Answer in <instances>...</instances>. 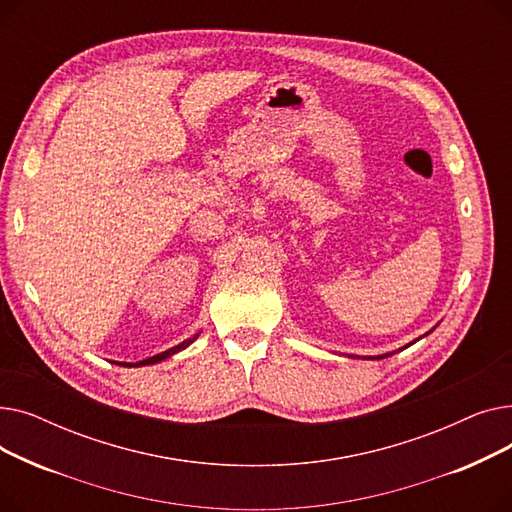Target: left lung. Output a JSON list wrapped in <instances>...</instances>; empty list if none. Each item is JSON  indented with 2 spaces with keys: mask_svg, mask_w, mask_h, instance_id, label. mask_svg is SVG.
I'll return each mask as SVG.
<instances>
[{
  "mask_svg": "<svg viewBox=\"0 0 512 512\" xmlns=\"http://www.w3.org/2000/svg\"><path fill=\"white\" fill-rule=\"evenodd\" d=\"M434 330H436V326H434V328H432V330H429V332H427V334H432V332H434ZM427 334H423V336H427ZM417 340H419V338H417ZM417 340H413V342H409V344H405V346H402V348H400V351H405V348H407V346H411V344H415V342H417ZM392 355H394V353H386V355H378V357H363V359H386V357H392ZM353 359H359V357H353Z\"/></svg>",
  "mask_w": 512,
  "mask_h": 512,
  "instance_id": "left-lung-1",
  "label": "left lung"
}]
</instances>
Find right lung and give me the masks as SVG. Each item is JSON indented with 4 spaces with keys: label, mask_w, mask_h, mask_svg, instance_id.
<instances>
[{
    "label": "right lung",
    "mask_w": 512,
    "mask_h": 512,
    "mask_svg": "<svg viewBox=\"0 0 512 512\" xmlns=\"http://www.w3.org/2000/svg\"><path fill=\"white\" fill-rule=\"evenodd\" d=\"M199 334L201 332H197L195 336H191V338H186L184 342H180V344H176V346H172V348H168V351H164V353H159V355H155V357H149V359H143V361H139V363H120V361H116V365H122V367H145V365H155V363H161V361H166V359H170V357H174L176 353H180V351H184L186 346H191L197 338H199ZM114 363V361H112Z\"/></svg>",
    "instance_id": "right-lung-1"
}]
</instances>
